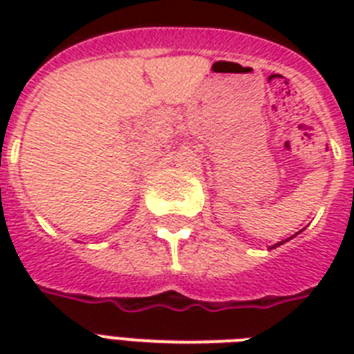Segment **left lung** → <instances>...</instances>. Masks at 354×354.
Here are the masks:
<instances>
[{"label":"left lung","mask_w":354,"mask_h":354,"mask_svg":"<svg viewBox=\"0 0 354 354\" xmlns=\"http://www.w3.org/2000/svg\"><path fill=\"white\" fill-rule=\"evenodd\" d=\"M297 235V233H296ZM290 239H294V235L290 236ZM290 239H286V241H290ZM286 241H283V242H286ZM283 242H277V244H274V246H270V250H274V248H277V246H281V244H283Z\"/></svg>","instance_id":"obj_1"}]
</instances>
